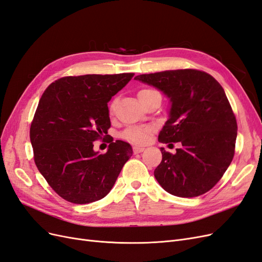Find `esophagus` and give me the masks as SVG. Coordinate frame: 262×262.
I'll return each mask as SVG.
<instances>
[{"label":"esophagus","mask_w":262,"mask_h":262,"mask_svg":"<svg viewBox=\"0 0 262 262\" xmlns=\"http://www.w3.org/2000/svg\"><path fill=\"white\" fill-rule=\"evenodd\" d=\"M144 150V147H141V146H133V152L134 154H139L142 153Z\"/></svg>","instance_id":"esophagus-1"}]
</instances>
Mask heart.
<instances>
[{"label":"heart","mask_w":262,"mask_h":262,"mask_svg":"<svg viewBox=\"0 0 262 262\" xmlns=\"http://www.w3.org/2000/svg\"><path fill=\"white\" fill-rule=\"evenodd\" d=\"M153 93H157V92L152 89H143L138 93V96L140 98V97L146 96V95L153 94ZM114 107H115V102H113L112 106H110V110H112V112H113ZM153 131H154L153 125H141V126L132 125L124 130V132L122 133V137L125 140L132 142V143L144 144L148 141L150 133H152Z\"/></svg>","instance_id":"obj_1"}]
</instances>
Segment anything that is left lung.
I'll return each instance as SVG.
<instances>
[{
  "instance_id": "1",
  "label": "left lung",
  "mask_w": 262,
  "mask_h": 262,
  "mask_svg": "<svg viewBox=\"0 0 262 262\" xmlns=\"http://www.w3.org/2000/svg\"><path fill=\"white\" fill-rule=\"evenodd\" d=\"M136 80L169 98L168 120L158 141L181 144L175 154L161 147L162 162L154 170L158 184L181 198L208 192L224 175L235 153L237 122L223 87L210 74L192 69L141 74Z\"/></svg>"
}]
</instances>
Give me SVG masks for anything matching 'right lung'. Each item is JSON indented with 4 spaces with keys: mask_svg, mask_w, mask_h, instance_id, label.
<instances>
[{
    "mask_svg": "<svg viewBox=\"0 0 262 262\" xmlns=\"http://www.w3.org/2000/svg\"><path fill=\"white\" fill-rule=\"evenodd\" d=\"M133 73L67 76L51 83L39 100L30 125L38 170L63 199L85 204L106 196L132 156L126 142L110 139L108 150H94L110 128L107 102Z\"/></svg>",
    "mask_w": 262,
    "mask_h": 262,
    "instance_id": "add662e5",
    "label": "right lung"
}]
</instances>
